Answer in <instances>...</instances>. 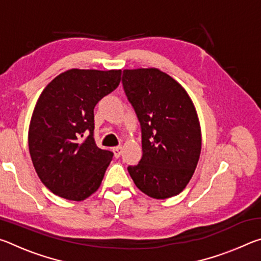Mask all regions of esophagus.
<instances>
[{
	"label": "esophagus",
	"instance_id": "1",
	"mask_svg": "<svg viewBox=\"0 0 261 261\" xmlns=\"http://www.w3.org/2000/svg\"><path fill=\"white\" fill-rule=\"evenodd\" d=\"M113 152H114L115 158H120L121 154H122V146L114 147V148H113Z\"/></svg>",
	"mask_w": 261,
	"mask_h": 261
}]
</instances>
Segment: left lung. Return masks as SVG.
I'll return each mask as SVG.
<instances>
[{"mask_svg": "<svg viewBox=\"0 0 261 261\" xmlns=\"http://www.w3.org/2000/svg\"><path fill=\"white\" fill-rule=\"evenodd\" d=\"M123 87L141 126L143 156L127 170L148 197L166 199L183 191L201 152L199 118L188 92L156 68L125 69Z\"/></svg>", "mask_w": 261, "mask_h": 261, "instance_id": "obj_1", "label": "left lung"}]
</instances>
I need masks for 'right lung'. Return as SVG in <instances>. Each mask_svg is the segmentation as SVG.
I'll return each mask as SVG.
<instances>
[{
	"label": "right lung",
	"instance_id": "add662e5",
	"mask_svg": "<svg viewBox=\"0 0 261 261\" xmlns=\"http://www.w3.org/2000/svg\"><path fill=\"white\" fill-rule=\"evenodd\" d=\"M120 82L121 70L71 69L39 96L29 127L30 155L39 178L56 196L82 201L100 188L113 153L95 145L94 107Z\"/></svg>",
	"mask_w": 261,
	"mask_h": 261
}]
</instances>
